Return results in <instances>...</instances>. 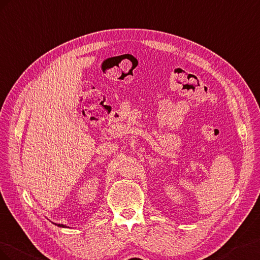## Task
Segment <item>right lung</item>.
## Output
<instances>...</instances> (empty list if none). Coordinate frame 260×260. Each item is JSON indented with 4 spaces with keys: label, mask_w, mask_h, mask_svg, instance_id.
<instances>
[{
    "label": "right lung",
    "mask_w": 260,
    "mask_h": 260,
    "mask_svg": "<svg viewBox=\"0 0 260 260\" xmlns=\"http://www.w3.org/2000/svg\"><path fill=\"white\" fill-rule=\"evenodd\" d=\"M54 224H56V223H54ZM57 226H60V228H68V226L64 225V224H57Z\"/></svg>",
    "instance_id": "right-lung-1"
}]
</instances>
